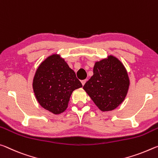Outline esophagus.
Returning <instances> with one entry per match:
<instances>
[{
	"instance_id": "1",
	"label": "esophagus",
	"mask_w": 158,
	"mask_h": 158,
	"mask_svg": "<svg viewBox=\"0 0 158 158\" xmlns=\"http://www.w3.org/2000/svg\"><path fill=\"white\" fill-rule=\"evenodd\" d=\"M85 82H86V80H82V81H81V83L82 85V86L85 84Z\"/></svg>"
}]
</instances>
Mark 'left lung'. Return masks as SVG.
Returning a JSON list of instances; mask_svg holds the SVG:
<instances>
[{"label":"left lung","instance_id":"left-lung-1","mask_svg":"<svg viewBox=\"0 0 158 158\" xmlns=\"http://www.w3.org/2000/svg\"><path fill=\"white\" fill-rule=\"evenodd\" d=\"M130 81L127 71L115 56L96 61L93 76L85 84L83 89L103 112L115 109L127 94Z\"/></svg>","mask_w":158,"mask_h":158}]
</instances>
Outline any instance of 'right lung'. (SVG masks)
<instances>
[{"label":"right lung","mask_w":158,"mask_h":158,"mask_svg":"<svg viewBox=\"0 0 158 158\" xmlns=\"http://www.w3.org/2000/svg\"><path fill=\"white\" fill-rule=\"evenodd\" d=\"M82 87L73 70L58 54H52L41 62L33 80L37 102L55 115L66 110L72 93Z\"/></svg>","instance_id":"obj_1"}]
</instances>
